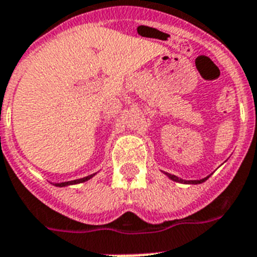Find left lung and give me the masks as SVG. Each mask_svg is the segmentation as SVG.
I'll list each match as a JSON object with an SVG mask.
<instances>
[{
    "label": "left lung",
    "instance_id": "left-lung-1",
    "mask_svg": "<svg viewBox=\"0 0 257 257\" xmlns=\"http://www.w3.org/2000/svg\"><path fill=\"white\" fill-rule=\"evenodd\" d=\"M164 174H165V176H166V177H168V178L172 179V181H174V182L187 183V185H199V183L204 182L206 179H208V178H210V176H211V174H210V176L204 177V178H202V179H190V181H186V179L179 178V177L174 176V174H169V173H164Z\"/></svg>",
    "mask_w": 257,
    "mask_h": 257
}]
</instances>
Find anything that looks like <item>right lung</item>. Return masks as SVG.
<instances>
[{
  "label": "right lung",
  "instance_id": "obj_1",
  "mask_svg": "<svg viewBox=\"0 0 257 257\" xmlns=\"http://www.w3.org/2000/svg\"><path fill=\"white\" fill-rule=\"evenodd\" d=\"M96 173L91 174V176H87L84 178H79V179H74V181H67V182H60V183H53L54 186H58V187H64V186H71V185H78V183H83L85 181H88V179L93 178Z\"/></svg>",
  "mask_w": 257,
  "mask_h": 257
}]
</instances>
